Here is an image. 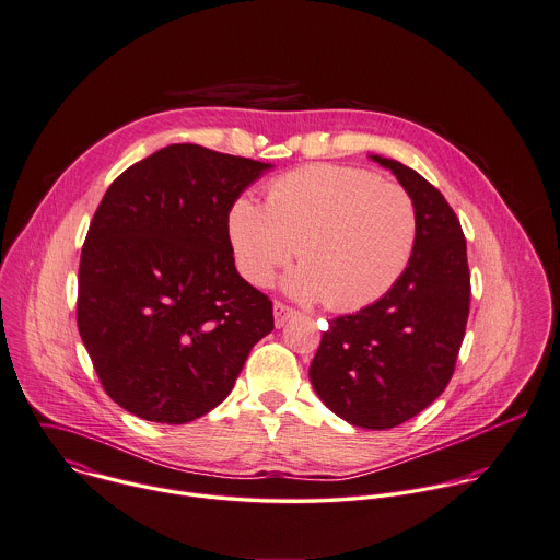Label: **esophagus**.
I'll list each match as a JSON object with an SVG mask.
<instances>
[{
    "label": "esophagus",
    "mask_w": 560,
    "mask_h": 560,
    "mask_svg": "<svg viewBox=\"0 0 560 560\" xmlns=\"http://www.w3.org/2000/svg\"><path fill=\"white\" fill-rule=\"evenodd\" d=\"M272 310H275V325L277 327H283L292 316H296V310L285 305V303H281V301H275Z\"/></svg>",
    "instance_id": "1"
}]
</instances>
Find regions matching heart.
<instances>
[{
  "label": "heart",
  "instance_id": "1",
  "mask_svg": "<svg viewBox=\"0 0 560 560\" xmlns=\"http://www.w3.org/2000/svg\"><path fill=\"white\" fill-rule=\"evenodd\" d=\"M229 237L242 275L268 285L296 248L303 264L285 288L303 301L323 299L353 312L382 299L406 272L419 235L412 196L375 172L316 163L275 178L266 207L237 196Z\"/></svg>",
  "mask_w": 560,
  "mask_h": 560
}]
</instances>
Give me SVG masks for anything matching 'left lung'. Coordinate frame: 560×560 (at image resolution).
<instances>
[{
	"instance_id": "1",
	"label": "left lung",
	"mask_w": 560,
	"mask_h": 560,
	"mask_svg": "<svg viewBox=\"0 0 560 560\" xmlns=\"http://www.w3.org/2000/svg\"><path fill=\"white\" fill-rule=\"evenodd\" d=\"M412 196L419 235L399 281L373 305L329 320L310 366L323 404L355 428L390 430L447 388L465 338L467 240L445 196L412 167L371 156Z\"/></svg>"
}]
</instances>
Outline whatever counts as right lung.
I'll list each match as a JSON object with an SVG mask.
<instances>
[{
  "label": "right lung",
  "instance_id": "right-lung-1",
  "mask_svg": "<svg viewBox=\"0 0 560 560\" xmlns=\"http://www.w3.org/2000/svg\"><path fill=\"white\" fill-rule=\"evenodd\" d=\"M174 143L124 170L89 224L78 331L106 395L126 412L189 423L226 399L272 301L235 270L231 202L268 170Z\"/></svg>",
  "mask_w": 560,
  "mask_h": 560
}]
</instances>
